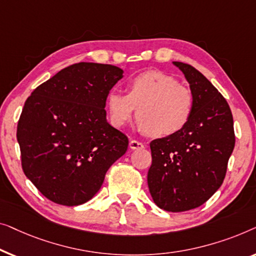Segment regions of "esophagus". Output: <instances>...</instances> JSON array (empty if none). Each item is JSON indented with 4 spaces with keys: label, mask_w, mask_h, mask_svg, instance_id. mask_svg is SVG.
Instances as JSON below:
<instances>
[{
    "label": "esophagus",
    "mask_w": 256,
    "mask_h": 256,
    "mask_svg": "<svg viewBox=\"0 0 256 256\" xmlns=\"http://www.w3.org/2000/svg\"><path fill=\"white\" fill-rule=\"evenodd\" d=\"M128 146L131 150H142L144 147H145V145H144L142 142H138V140H131L128 144Z\"/></svg>",
    "instance_id": "1"
}]
</instances>
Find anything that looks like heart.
<instances>
[{
	"label": "heart",
	"instance_id": "obj_1",
	"mask_svg": "<svg viewBox=\"0 0 256 256\" xmlns=\"http://www.w3.org/2000/svg\"><path fill=\"white\" fill-rule=\"evenodd\" d=\"M136 111L140 131L150 136H169L181 131L192 117L194 95L192 89L178 84L161 70L140 73L126 84V95L110 92L106 96L109 122L122 128Z\"/></svg>",
	"mask_w": 256,
	"mask_h": 256
}]
</instances>
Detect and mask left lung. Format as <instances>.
Returning <instances> with one entry per match:
<instances>
[{"instance_id": "8db88e82", "label": "left lung", "mask_w": 256, "mask_h": 256, "mask_svg": "<svg viewBox=\"0 0 256 256\" xmlns=\"http://www.w3.org/2000/svg\"><path fill=\"white\" fill-rule=\"evenodd\" d=\"M172 64L189 82L194 109L181 131L150 142L147 183L158 206L182 212L200 206L220 188L236 136L231 109L217 88L195 67Z\"/></svg>"}]
</instances>
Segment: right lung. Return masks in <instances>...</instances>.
Wrapping results in <instances>:
<instances>
[{"instance_id":"right-lung-1","label":"right lung","mask_w":256,"mask_h":256,"mask_svg":"<svg viewBox=\"0 0 256 256\" xmlns=\"http://www.w3.org/2000/svg\"><path fill=\"white\" fill-rule=\"evenodd\" d=\"M122 78L123 70L112 64H74L25 100L17 125L22 168L46 198L66 206L86 203L126 152L128 136L108 123L104 110Z\"/></svg>"}]
</instances>
